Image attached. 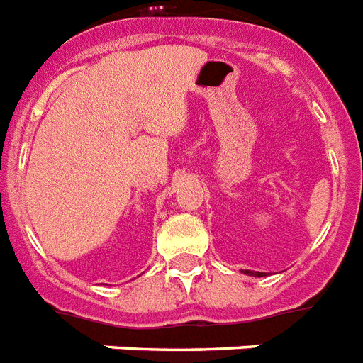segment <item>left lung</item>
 Wrapping results in <instances>:
<instances>
[{
  "instance_id": "1",
  "label": "left lung",
  "mask_w": 363,
  "mask_h": 363,
  "mask_svg": "<svg viewBox=\"0 0 363 363\" xmlns=\"http://www.w3.org/2000/svg\"><path fill=\"white\" fill-rule=\"evenodd\" d=\"M245 274H250V277H265V272H256V271H245Z\"/></svg>"
}]
</instances>
